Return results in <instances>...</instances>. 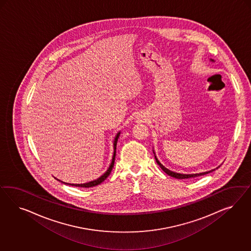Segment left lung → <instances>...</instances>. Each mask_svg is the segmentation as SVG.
Listing matches in <instances>:
<instances>
[{
    "label": "left lung",
    "mask_w": 251,
    "mask_h": 251,
    "mask_svg": "<svg viewBox=\"0 0 251 251\" xmlns=\"http://www.w3.org/2000/svg\"><path fill=\"white\" fill-rule=\"evenodd\" d=\"M210 61H213V59H210ZM152 152H153V154H154V158H155V161H156V163H157V165L161 167V169L165 172V173H167V175L170 176H173V177H175V178H178V179H184V178H191V177H196V176H203L206 175V174H209V173H211V172H213L214 171L215 169H218L220 166H218V167H216V168H214V169H212V170H210V171H206V172H201V173H196V174H182V173H176V172H174V171H172V170H169L168 168H167L166 167H164L161 163L159 162V160L157 159V157H156V155H155V152H154V150H152Z\"/></svg>",
    "instance_id": "left-lung-1"
}]
</instances>
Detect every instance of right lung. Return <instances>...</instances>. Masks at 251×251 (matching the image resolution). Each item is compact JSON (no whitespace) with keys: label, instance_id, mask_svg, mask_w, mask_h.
<instances>
[{"label":"right lung","instance_id":"right-lung-1","mask_svg":"<svg viewBox=\"0 0 251 251\" xmlns=\"http://www.w3.org/2000/svg\"><path fill=\"white\" fill-rule=\"evenodd\" d=\"M120 135H121V131H119V132L116 134V136H115L114 138V142H113L114 152H113V156H112V160H111V163H110V165H109V167L107 168V170H106V172H105L103 175L101 176H99V178H97V179H95V180H92V181H89V182L83 183V184H73V183L63 182V181H61V180L58 179V178H56V177H55V178H56L57 180H59L60 182H62L63 184H65V185L75 186V187H81V188H91V187H95V186H98L99 184H101V183L103 182V181L106 179V177L109 176V174L111 173V170H112V168L114 167L115 157H116V148H117V142H118V139H119Z\"/></svg>","mask_w":251,"mask_h":251}]
</instances>
